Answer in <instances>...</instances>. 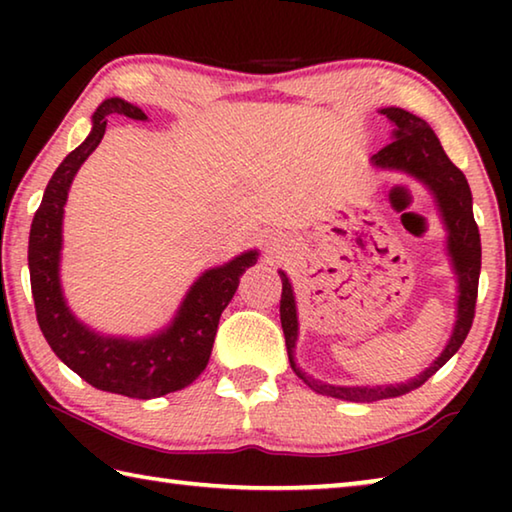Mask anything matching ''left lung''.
Here are the masks:
<instances>
[{
    "label": "left lung",
    "mask_w": 512,
    "mask_h": 512,
    "mask_svg": "<svg viewBox=\"0 0 512 512\" xmlns=\"http://www.w3.org/2000/svg\"><path fill=\"white\" fill-rule=\"evenodd\" d=\"M381 115L391 119L393 142L370 158L372 167L384 171H402L422 183L433 194V203L438 207L440 221L447 230V255L452 257V268L458 282L456 296V323L445 350L438 354L429 368H424L413 379L400 381V384L384 386H336L327 381L309 377L296 363V341H298V307L293 287L284 271H277L282 277V300H280V320L284 329V341L291 368L305 384L320 395L336 397L348 402H377L388 397H400L420 388L424 381L445 366L461 348L467 332L474 320L476 291H479L481 273V237L472 214V192L467 178L456 164L447 158L440 146L436 133L431 131L427 121L402 108H381Z\"/></svg>",
    "instance_id": "left-lung-1"
}]
</instances>
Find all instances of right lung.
Here are the masks:
<instances>
[{
	"mask_svg": "<svg viewBox=\"0 0 512 512\" xmlns=\"http://www.w3.org/2000/svg\"><path fill=\"white\" fill-rule=\"evenodd\" d=\"M115 115L137 121L149 119L142 108L110 97L92 115L90 135L58 164L31 223V293L42 334L69 370L99 391L153 400L189 386L205 370L221 311L235 296L239 277L246 268L255 266L259 253L246 250L228 264L207 268L185 293L171 323L142 339L101 334L76 318L60 287L65 203L76 171L97 149L108 117Z\"/></svg>",
	"mask_w": 512,
	"mask_h": 512,
	"instance_id": "obj_1",
	"label": "right lung"
}]
</instances>
